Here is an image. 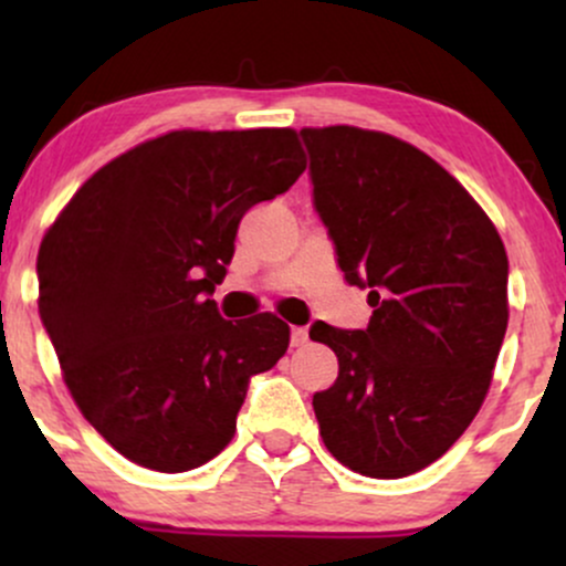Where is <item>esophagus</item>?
<instances>
[{"label": "esophagus", "instance_id": "34e87169", "mask_svg": "<svg viewBox=\"0 0 566 566\" xmlns=\"http://www.w3.org/2000/svg\"><path fill=\"white\" fill-rule=\"evenodd\" d=\"M305 340H308V329H305V327H292V333H290V343H292V346H303V343Z\"/></svg>", "mask_w": 566, "mask_h": 566}]
</instances>
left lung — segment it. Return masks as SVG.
<instances>
[{"mask_svg": "<svg viewBox=\"0 0 566 566\" xmlns=\"http://www.w3.org/2000/svg\"><path fill=\"white\" fill-rule=\"evenodd\" d=\"M314 207L367 329L316 322L337 356L314 394L324 447L350 471L401 479L439 460L476 418L509 327V255L444 167L394 135L305 127Z\"/></svg>", "mask_w": 566, "mask_h": 566, "instance_id": "8db88e82", "label": "left lung"}]
</instances>
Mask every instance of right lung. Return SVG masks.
<instances>
[{"instance_id": "obj_1", "label": "right lung", "mask_w": 566, "mask_h": 566, "mask_svg": "<svg viewBox=\"0 0 566 566\" xmlns=\"http://www.w3.org/2000/svg\"><path fill=\"white\" fill-rule=\"evenodd\" d=\"M305 170L290 127L175 129L108 161L44 233L39 316L87 423L161 473L205 465L247 386L276 365L274 314L226 322L212 301L239 220Z\"/></svg>"}]
</instances>
